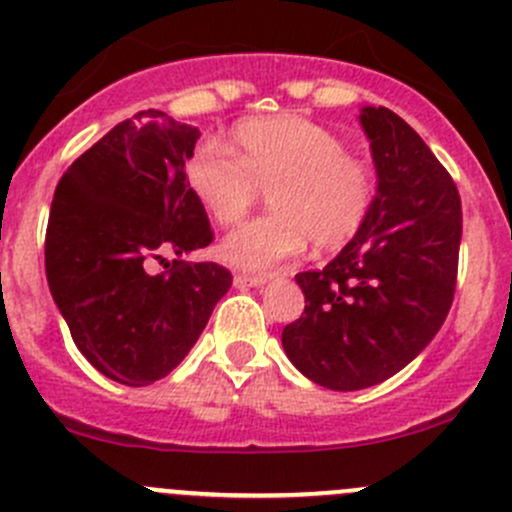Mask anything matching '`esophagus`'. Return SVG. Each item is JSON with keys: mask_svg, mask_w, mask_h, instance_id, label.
<instances>
[{"mask_svg": "<svg viewBox=\"0 0 512 512\" xmlns=\"http://www.w3.org/2000/svg\"><path fill=\"white\" fill-rule=\"evenodd\" d=\"M267 282V275H250V272H235L237 287H260Z\"/></svg>", "mask_w": 512, "mask_h": 512, "instance_id": "esophagus-1", "label": "esophagus"}]
</instances>
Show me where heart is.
I'll return each mask as SVG.
<instances>
[{"label": "heart", "mask_w": 512, "mask_h": 512, "mask_svg": "<svg viewBox=\"0 0 512 512\" xmlns=\"http://www.w3.org/2000/svg\"><path fill=\"white\" fill-rule=\"evenodd\" d=\"M232 141L235 153L205 141L185 163L190 193L220 225L245 218L262 188L270 195L272 213L225 237L227 262L265 270L309 240L314 250H339L359 235L374 208L376 178L337 133L299 116L252 118L237 123Z\"/></svg>", "instance_id": "obj_1"}]
</instances>
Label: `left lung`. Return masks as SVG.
<instances>
[{
	"instance_id": "left-lung-1",
	"label": "left lung",
	"mask_w": 512,
	"mask_h": 512,
	"mask_svg": "<svg viewBox=\"0 0 512 512\" xmlns=\"http://www.w3.org/2000/svg\"><path fill=\"white\" fill-rule=\"evenodd\" d=\"M379 188L359 235L324 270L294 275L304 312L282 347L314 384L359 391L404 369L453 304L461 195L421 136L389 108L366 106Z\"/></svg>"
}]
</instances>
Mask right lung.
Wrapping results in <instances>:
<instances>
[{"label":"right lung","mask_w":512,"mask_h":512,"mask_svg":"<svg viewBox=\"0 0 512 512\" xmlns=\"http://www.w3.org/2000/svg\"><path fill=\"white\" fill-rule=\"evenodd\" d=\"M200 131L148 108L116 123L54 190L44 240L46 282L79 352L103 376L148 386L198 342L232 275L218 262H148L213 242L185 180Z\"/></svg>","instance_id":"obj_1"}]
</instances>
